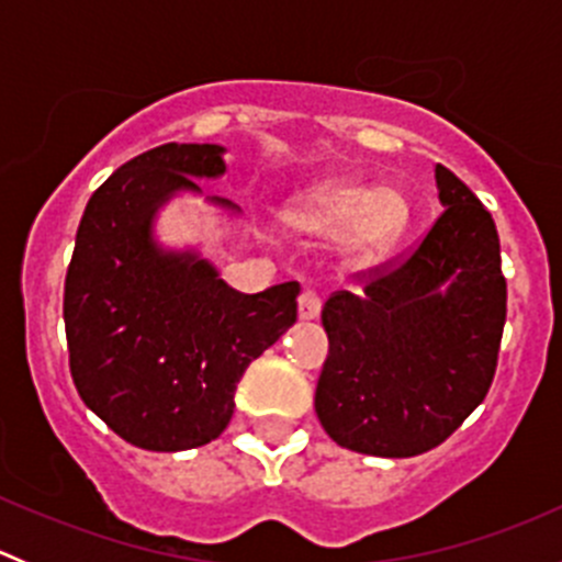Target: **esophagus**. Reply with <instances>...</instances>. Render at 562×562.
I'll list each match as a JSON object with an SVG mask.
<instances>
[{
    "label": "esophagus",
    "mask_w": 562,
    "mask_h": 562,
    "mask_svg": "<svg viewBox=\"0 0 562 562\" xmlns=\"http://www.w3.org/2000/svg\"><path fill=\"white\" fill-rule=\"evenodd\" d=\"M317 315H321V296L315 291H304L299 296V317L302 321H315Z\"/></svg>",
    "instance_id": "obj_1"
}]
</instances>
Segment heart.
I'll return each mask as SVG.
<instances>
[{
  "instance_id": "b5f03b06",
  "label": "heart",
  "mask_w": 562,
  "mask_h": 562,
  "mask_svg": "<svg viewBox=\"0 0 562 562\" xmlns=\"http://www.w3.org/2000/svg\"><path fill=\"white\" fill-rule=\"evenodd\" d=\"M411 223L405 195L391 187L342 181L310 190L288 209V225L313 239H342L353 263L386 258Z\"/></svg>"
}]
</instances>
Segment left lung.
I'll list each match as a JSON object with an SVG mask.
<instances>
[{"label":"left lung","instance_id":"left-lung-1","mask_svg":"<svg viewBox=\"0 0 562 562\" xmlns=\"http://www.w3.org/2000/svg\"><path fill=\"white\" fill-rule=\"evenodd\" d=\"M446 212L405 263L364 293L323 304L328 356L315 413L337 446L416 457L443 443L484 402L506 323V277L492 214L435 166Z\"/></svg>","mask_w":562,"mask_h":562}]
</instances>
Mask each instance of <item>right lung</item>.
<instances>
[{
    "instance_id": "obj_1",
    "label": "right lung",
    "mask_w": 562,
    "mask_h": 562,
    "mask_svg": "<svg viewBox=\"0 0 562 562\" xmlns=\"http://www.w3.org/2000/svg\"><path fill=\"white\" fill-rule=\"evenodd\" d=\"M217 144H162L89 198L65 280L70 372L83 405L127 443L187 451L234 416V391L296 323L299 282L239 293L195 249L155 239L157 212L225 173ZM239 212L225 198H206Z\"/></svg>"
}]
</instances>
